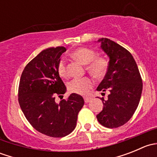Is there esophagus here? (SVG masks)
Returning a JSON list of instances; mask_svg holds the SVG:
<instances>
[{"label": "esophagus", "mask_w": 157, "mask_h": 157, "mask_svg": "<svg viewBox=\"0 0 157 157\" xmlns=\"http://www.w3.org/2000/svg\"><path fill=\"white\" fill-rule=\"evenodd\" d=\"M91 99H92V98L89 97V96H85L84 97V101H85V102H86V103L89 102H90V101H91Z\"/></svg>", "instance_id": "esophagus-1"}]
</instances>
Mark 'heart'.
<instances>
[{
  "mask_svg": "<svg viewBox=\"0 0 157 157\" xmlns=\"http://www.w3.org/2000/svg\"><path fill=\"white\" fill-rule=\"evenodd\" d=\"M71 57L83 65H86V70L90 74L96 77H102L108 70V62L101 57H96V52L88 48H79L71 53ZM58 74L61 77H67V67L65 61L61 59L58 65ZM93 80L88 77L74 79L67 85L70 92L80 95H85L93 86Z\"/></svg>",
  "mask_w": 157,
  "mask_h": 157,
  "instance_id": "heart-1",
  "label": "heart"
}]
</instances>
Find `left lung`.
Here are the masks:
<instances>
[{
	"mask_svg": "<svg viewBox=\"0 0 157 157\" xmlns=\"http://www.w3.org/2000/svg\"><path fill=\"white\" fill-rule=\"evenodd\" d=\"M100 48L109 57L106 74L97 91H109L108 99L102 101L103 109L96 115L98 121L109 128H118L128 122L140 102L142 79L134 58L116 42L102 38Z\"/></svg>",
	"mask_w": 157,
	"mask_h": 157,
	"instance_id": "obj_1",
	"label": "left lung"
}]
</instances>
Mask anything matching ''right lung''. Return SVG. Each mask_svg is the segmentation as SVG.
Instances as JSON below:
<instances>
[{
  "mask_svg": "<svg viewBox=\"0 0 157 157\" xmlns=\"http://www.w3.org/2000/svg\"><path fill=\"white\" fill-rule=\"evenodd\" d=\"M65 51L61 46L41 52L25 67L19 86V103L26 119L36 131L52 137H65L74 131L84 105L83 98L77 93L55 102L56 95L67 91L58 72Z\"/></svg>",
  "mask_w": 157,
  "mask_h": 157,
  "instance_id": "1",
  "label": "right lung"
}]
</instances>
